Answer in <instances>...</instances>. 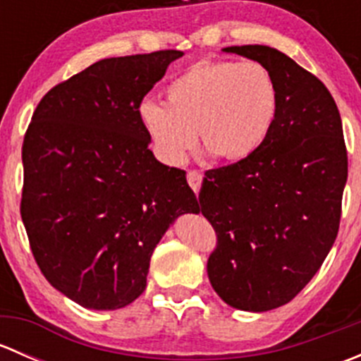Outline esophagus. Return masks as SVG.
I'll list each match as a JSON object with an SVG mask.
<instances>
[{
    "label": "esophagus",
    "mask_w": 361,
    "mask_h": 361,
    "mask_svg": "<svg viewBox=\"0 0 361 361\" xmlns=\"http://www.w3.org/2000/svg\"><path fill=\"white\" fill-rule=\"evenodd\" d=\"M187 181H188V185H190L192 190H194L195 194H197L199 188H201V183H202V173H201V171H195V169L188 171V173H187Z\"/></svg>",
    "instance_id": "esophagus-1"
}]
</instances>
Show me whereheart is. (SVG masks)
Here are the masks:
<instances>
[{
    "label": "heart",
    "instance_id": "obj_1",
    "mask_svg": "<svg viewBox=\"0 0 361 361\" xmlns=\"http://www.w3.org/2000/svg\"><path fill=\"white\" fill-rule=\"evenodd\" d=\"M278 85L257 61H202L174 76L166 104L143 101L140 120L157 157L181 166L197 135L213 157L238 162L262 147L278 113Z\"/></svg>",
    "mask_w": 361,
    "mask_h": 361
}]
</instances>
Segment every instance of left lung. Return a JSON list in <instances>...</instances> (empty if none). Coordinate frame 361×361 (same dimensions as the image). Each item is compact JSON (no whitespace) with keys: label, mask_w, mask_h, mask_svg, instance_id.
<instances>
[{"label":"left lung","mask_w":361,"mask_h":361,"mask_svg":"<svg viewBox=\"0 0 361 361\" xmlns=\"http://www.w3.org/2000/svg\"><path fill=\"white\" fill-rule=\"evenodd\" d=\"M225 52L271 71L278 113L253 155L204 173L197 213L216 232L207 258L214 292L232 307L264 312L288 304L334 246L348 152L337 104L322 80L271 47Z\"/></svg>","instance_id":"1"}]
</instances>
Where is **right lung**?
Instances as JSON below:
<instances>
[{"label": "right lung", "instance_id": "right-lung-1", "mask_svg": "<svg viewBox=\"0 0 361 361\" xmlns=\"http://www.w3.org/2000/svg\"><path fill=\"white\" fill-rule=\"evenodd\" d=\"M180 50L111 57L49 90L23 143L20 216L47 281L82 307H126L147 288L169 225L199 209L185 171L159 162L140 104Z\"/></svg>", "mask_w": 361, "mask_h": 361}]
</instances>
